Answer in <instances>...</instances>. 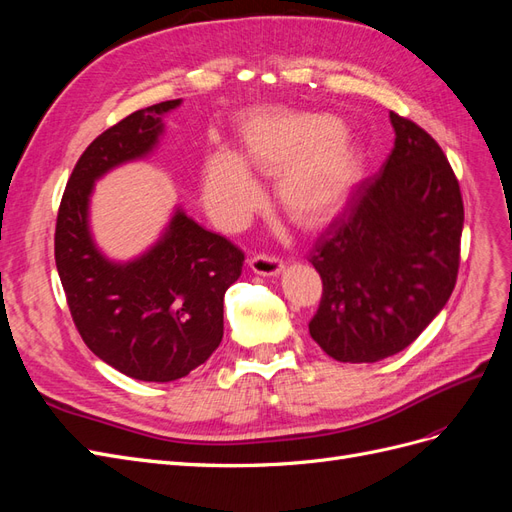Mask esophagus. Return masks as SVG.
<instances>
[{
    "label": "esophagus",
    "mask_w": 512,
    "mask_h": 512,
    "mask_svg": "<svg viewBox=\"0 0 512 512\" xmlns=\"http://www.w3.org/2000/svg\"><path fill=\"white\" fill-rule=\"evenodd\" d=\"M250 269H252L256 275L273 277V275H280V273H282L284 262H282L280 258L269 256V254H256V256L250 258Z\"/></svg>",
    "instance_id": "esophagus-1"
}]
</instances>
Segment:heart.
<instances>
[{
  "label": "heart",
  "instance_id": "heart-1",
  "mask_svg": "<svg viewBox=\"0 0 512 512\" xmlns=\"http://www.w3.org/2000/svg\"><path fill=\"white\" fill-rule=\"evenodd\" d=\"M247 168L277 175V205L299 228L314 230L344 207L356 153L331 115L265 111L247 117L237 156L218 149L203 164L205 207L228 230L243 226L260 203V185Z\"/></svg>",
  "mask_w": 512,
  "mask_h": 512
}]
</instances>
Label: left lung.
<instances>
[{
    "mask_svg": "<svg viewBox=\"0 0 512 512\" xmlns=\"http://www.w3.org/2000/svg\"><path fill=\"white\" fill-rule=\"evenodd\" d=\"M395 147L309 254L322 299L314 342L342 363H376L408 348L455 288L463 200L444 151L391 113Z\"/></svg>",
    "mask_w": 512,
    "mask_h": 512,
    "instance_id": "1",
    "label": "left lung"
}]
</instances>
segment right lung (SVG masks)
Returning a JSON list of instances; mask_svg holds the SVG:
<instances>
[{
	"instance_id": "1",
	"label": "right lung",
	"mask_w": 512,
	"mask_h": 512,
	"mask_svg": "<svg viewBox=\"0 0 512 512\" xmlns=\"http://www.w3.org/2000/svg\"><path fill=\"white\" fill-rule=\"evenodd\" d=\"M166 100L102 132L76 162L61 198L55 262L72 320L98 359L143 382H170L203 365L224 335V294L243 252L196 224L181 207L147 252L132 260L102 254L89 228L91 192L113 168L145 160L160 145Z\"/></svg>"
}]
</instances>
